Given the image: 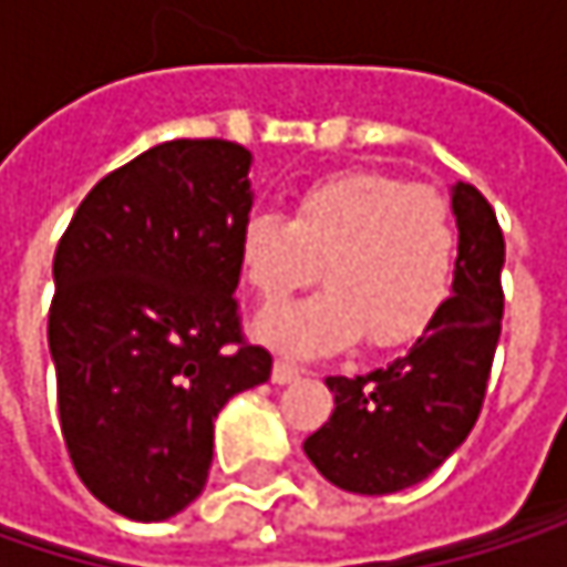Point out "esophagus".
<instances>
[{"mask_svg": "<svg viewBox=\"0 0 567 567\" xmlns=\"http://www.w3.org/2000/svg\"><path fill=\"white\" fill-rule=\"evenodd\" d=\"M301 378V368H295L291 361H276L272 364V381L276 384H291V381H298Z\"/></svg>", "mask_w": 567, "mask_h": 567, "instance_id": "1", "label": "esophagus"}]
</instances>
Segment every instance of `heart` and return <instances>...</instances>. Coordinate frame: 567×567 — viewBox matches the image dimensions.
<instances>
[{
  "instance_id": "1",
  "label": "heart",
  "mask_w": 567,
  "mask_h": 567,
  "mask_svg": "<svg viewBox=\"0 0 567 567\" xmlns=\"http://www.w3.org/2000/svg\"><path fill=\"white\" fill-rule=\"evenodd\" d=\"M460 236L450 203L384 173H334L311 183L291 219L252 213L239 233L243 282L282 305L315 282L318 298L269 311L256 334L288 354H324L364 334L371 348L420 338L450 298Z\"/></svg>"
}]
</instances>
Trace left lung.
Segmentation results:
<instances>
[{
    "mask_svg": "<svg viewBox=\"0 0 567 567\" xmlns=\"http://www.w3.org/2000/svg\"><path fill=\"white\" fill-rule=\"evenodd\" d=\"M460 229L453 295L391 364L324 378L334 413L305 440V456L338 489L388 496L423 483L470 436L503 331L506 243L486 196L453 183Z\"/></svg>",
    "mask_w": 567,
    "mask_h": 567,
    "instance_id": "1",
    "label": "left lung"
}]
</instances>
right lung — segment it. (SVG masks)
I'll list each match as a JSON object with an SVG mask.
<instances>
[{
    "label": "right lung",
    "instance_id": "add662e5",
    "mask_svg": "<svg viewBox=\"0 0 567 567\" xmlns=\"http://www.w3.org/2000/svg\"><path fill=\"white\" fill-rule=\"evenodd\" d=\"M249 167L233 141L157 144L81 199L55 249L61 436L94 499L134 522L203 493L213 420L272 374L233 298Z\"/></svg>",
    "mask_w": 567,
    "mask_h": 567
}]
</instances>
